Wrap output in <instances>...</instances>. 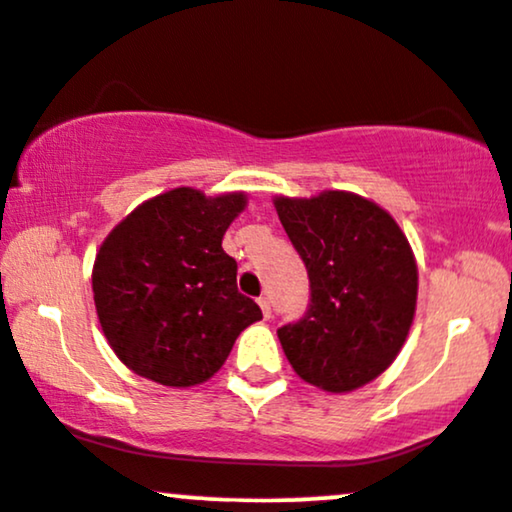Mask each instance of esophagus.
I'll list each match as a JSON object with an SVG mask.
<instances>
[{"label":"esophagus","mask_w":512,"mask_h":512,"mask_svg":"<svg viewBox=\"0 0 512 512\" xmlns=\"http://www.w3.org/2000/svg\"><path fill=\"white\" fill-rule=\"evenodd\" d=\"M257 303H260V307H262L264 319L272 317V305H269V298H260V300H257Z\"/></svg>","instance_id":"1"}]
</instances>
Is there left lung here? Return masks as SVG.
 <instances>
[{"mask_svg": "<svg viewBox=\"0 0 512 512\" xmlns=\"http://www.w3.org/2000/svg\"><path fill=\"white\" fill-rule=\"evenodd\" d=\"M305 262L310 305L276 334L295 372L331 393L377 379L396 360L417 303V267L389 212L353 193L276 197Z\"/></svg>", "mask_w": 512, "mask_h": 512, "instance_id": "left-lung-1", "label": "left lung"}]
</instances>
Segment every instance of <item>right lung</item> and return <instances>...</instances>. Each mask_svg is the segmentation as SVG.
Instances as JSON below:
<instances>
[{
	"label": "right lung",
	"mask_w": 512,
	"mask_h": 512,
	"mask_svg": "<svg viewBox=\"0 0 512 512\" xmlns=\"http://www.w3.org/2000/svg\"><path fill=\"white\" fill-rule=\"evenodd\" d=\"M243 207V193L176 188L133 209L102 243L92 269L97 317L135 374L164 386L202 384L240 331L262 319L221 248Z\"/></svg>",
	"instance_id": "1"
}]
</instances>
